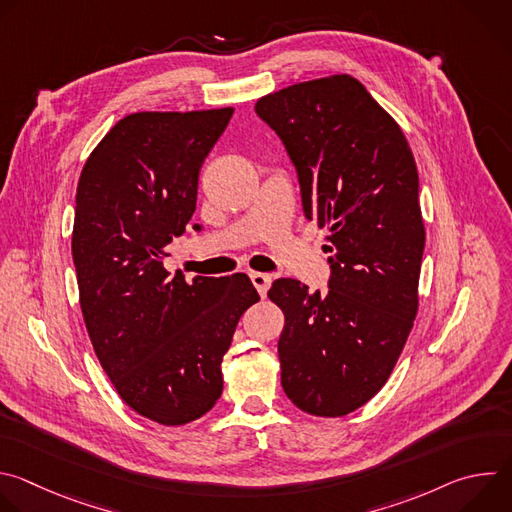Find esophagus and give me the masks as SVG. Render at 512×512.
I'll return each mask as SVG.
<instances>
[{"instance_id": "1", "label": "esophagus", "mask_w": 512, "mask_h": 512, "mask_svg": "<svg viewBox=\"0 0 512 512\" xmlns=\"http://www.w3.org/2000/svg\"><path fill=\"white\" fill-rule=\"evenodd\" d=\"M249 275H251L253 285H255V287H257V291H259V296H261V298H265V296H267V289H269V285H271V275H267V273H259V271H251Z\"/></svg>"}]
</instances>
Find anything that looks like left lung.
<instances>
[{
  "mask_svg": "<svg viewBox=\"0 0 512 512\" xmlns=\"http://www.w3.org/2000/svg\"><path fill=\"white\" fill-rule=\"evenodd\" d=\"M257 115L296 166L308 221L326 229L328 291L275 279L281 387L296 407L342 417L393 373L417 314L425 247L419 176L395 119L350 75L265 95Z\"/></svg>",
  "mask_w": 512,
  "mask_h": 512,
  "instance_id": "left-lung-1",
  "label": "left lung"
}]
</instances>
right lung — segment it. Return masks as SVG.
Returning <instances> with one entry per match:
<instances>
[{
    "instance_id": "obj_1",
    "label": "right lung",
    "mask_w": 512,
    "mask_h": 512,
    "mask_svg": "<svg viewBox=\"0 0 512 512\" xmlns=\"http://www.w3.org/2000/svg\"><path fill=\"white\" fill-rule=\"evenodd\" d=\"M231 117V107L131 113L99 141L77 186L72 261L87 332L119 397L162 425L214 407L223 356L259 302L245 273L188 283L164 269L166 247L194 214L202 162Z\"/></svg>"
}]
</instances>
